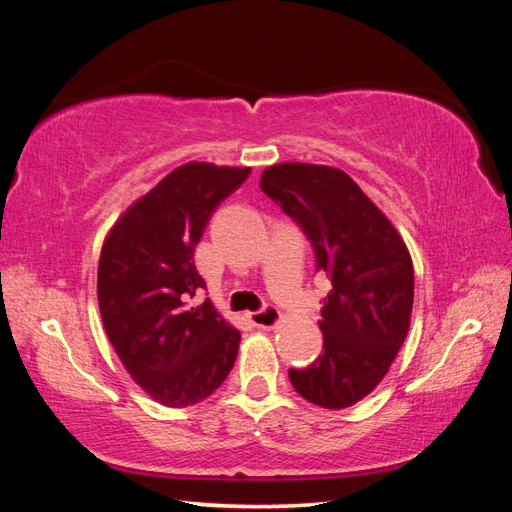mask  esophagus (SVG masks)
I'll return each instance as SVG.
<instances>
[{
  "label": "esophagus",
  "instance_id": "34e87169",
  "mask_svg": "<svg viewBox=\"0 0 512 512\" xmlns=\"http://www.w3.org/2000/svg\"><path fill=\"white\" fill-rule=\"evenodd\" d=\"M250 318H252V322L256 324V327H260V329H273L275 324L280 322L282 316H280V312H277L273 305H265V307H260L258 312H252Z\"/></svg>",
  "mask_w": 512,
  "mask_h": 512
}]
</instances>
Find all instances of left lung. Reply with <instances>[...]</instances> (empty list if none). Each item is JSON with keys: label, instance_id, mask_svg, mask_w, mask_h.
Segmentation results:
<instances>
[{"label": "left lung", "instance_id": "obj_1", "mask_svg": "<svg viewBox=\"0 0 512 512\" xmlns=\"http://www.w3.org/2000/svg\"><path fill=\"white\" fill-rule=\"evenodd\" d=\"M260 190L299 224L331 280L322 299V354L288 369L301 397L342 410L376 389L404 344L414 269L404 239L344 170L286 162L267 168Z\"/></svg>", "mask_w": 512, "mask_h": 512}]
</instances>
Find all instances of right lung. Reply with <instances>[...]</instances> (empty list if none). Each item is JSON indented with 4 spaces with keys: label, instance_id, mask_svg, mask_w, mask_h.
<instances>
[{
    "label": "right lung",
    "instance_id": "obj_1",
    "mask_svg": "<svg viewBox=\"0 0 512 512\" xmlns=\"http://www.w3.org/2000/svg\"><path fill=\"white\" fill-rule=\"evenodd\" d=\"M250 168L190 162L121 215L102 245L98 303L108 339L136 384L168 408L207 399L230 374L241 335L207 299L194 250Z\"/></svg>",
    "mask_w": 512,
    "mask_h": 512
}]
</instances>
